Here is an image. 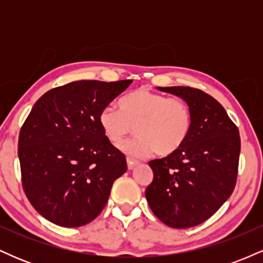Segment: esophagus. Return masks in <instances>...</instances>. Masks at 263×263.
<instances>
[{
    "label": "esophagus",
    "mask_w": 263,
    "mask_h": 263,
    "mask_svg": "<svg viewBox=\"0 0 263 263\" xmlns=\"http://www.w3.org/2000/svg\"><path fill=\"white\" fill-rule=\"evenodd\" d=\"M136 165H138V162L137 161H134V159H131V158H127V167H128V170H134Z\"/></svg>",
    "instance_id": "esophagus-1"
}]
</instances>
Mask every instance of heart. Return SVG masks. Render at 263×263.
Listing matches in <instances>:
<instances>
[{"mask_svg":"<svg viewBox=\"0 0 263 263\" xmlns=\"http://www.w3.org/2000/svg\"><path fill=\"white\" fill-rule=\"evenodd\" d=\"M99 123L112 143L137 132L122 142L120 149L132 158H143L156 151L170 156L183 146L192 129V112L185 101L140 87L123 96L120 108L108 105L100 111Z\"/></svg>","mask_w":263,"mask_h":263,"instance_id":"1","label":"heart"}]
</instances>
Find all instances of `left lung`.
<instances>
[{
    "label": "left lung",
    "mask_w": 263,
    "mask_h": 263,
    "mask_svg": "<svg viewBox=\"0 0 263 263\" xmlns=\"http://www.w3.org/2000/svg\"><path fill=\"white\" fill-rule=\"evenodd\" d=\"M186 101L192 129L179 149L148 164L153 180L146 199L153 214L176 229L213 216L234 192L241 140L225 108L209 93L189 86L158 87Z\"/></svg>",
    "instance_id": "obj_1"
}]
</instances>
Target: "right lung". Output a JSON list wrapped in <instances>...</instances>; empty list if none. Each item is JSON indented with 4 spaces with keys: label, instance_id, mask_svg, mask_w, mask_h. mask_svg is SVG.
Segmentation results:
<instances>
[{
    "label": "right lung",
    "instance_id": "1",
    "mask_svg": "<svg viewBox=\"0 0 263 263\" xmlns=\"http://www.w3.org/2000/svg\"><path fill=\"white\" fill-rule=\"evenodd\" d=\"M131 83L73 81L47 91L32 107L20 131L18 157L26 197L47 220L79 228L105 208L127 164L99 115Z\"/></svg>",
    "mask_w": 263,
    "mask_h": 263
}]
</instances>
